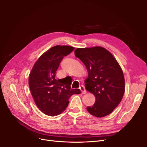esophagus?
Here are the masks:
<instances>
[{
	"mask_svg": "<svg viewBox=\"0 0 147 147\" xmlns=\"http://www.w3.org/2000/svg\"><path fill=\"white\" fill-rule=\"evenodd\" d=\"M80 90H81L82 94H86V91L85 90V88H84V87L83 86H81L80 87Z\"/></svg>",
	"mask_w": 147,
	"mask_h": 147,
	"instance_id": "esophagus-1",
	"label": "esophagus"
}]
</instances>
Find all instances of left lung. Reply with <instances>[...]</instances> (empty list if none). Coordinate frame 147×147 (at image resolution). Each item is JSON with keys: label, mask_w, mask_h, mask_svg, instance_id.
Masks as SVG:
<instances>
[{"label": "left lung", "mask_w": 147, "mask_h": 147, "mask_svg": "<svg viewBox=\"0 0 147 147\" xmlns=\"http://www.w3.org/2000/svg\"><path fill=\"white\" fill-rule=\"evenodd\" d=\"M74 53L87 68L85 89L95 97V104L87 110L95 117H105L113 111L124 95L122 69L113 54L101 46L79 48Z\"/></svg>", "instance_id": "1"}]
</instances>
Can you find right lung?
Returning <instances> with one entry per match:
<instances>
[{
  "instance_id": "1",
  "label": "right lung",
  "mask_w": 147,
  "mask_h": 147,
  "mask_svg": "<svg viewBox=\"0 0 147 147\" xmlns=\"http://www.w3.org/2000/svg\"><path fill=\"white\" fill-rule=\"evenodd\" d=\"M74 48L57 45L44 52L34 63L28 76V84L34 101L42 113L55 116L63 113L74 94L81 93L79 89H71V78L56 80L55 73L62 59Z\"/></svg>"
}]
</instances>
